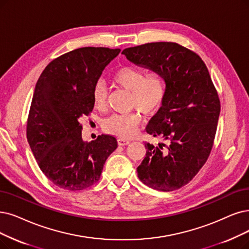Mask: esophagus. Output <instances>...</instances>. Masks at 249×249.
<instances>
[{"instance_id":"esophagus-1","label":"esophagus","mask_w":249,"mask_h":249,"mask_svg":"<svg viewBox=\"0 0 249 249\" xmlns=\"http://www.w3.org/2000/svg\"><path fill=\"white\" fill-rule=\"evenodd\" d=\"M117 144H118L119 146H125V145H127V144H130V141L125 140V139L119 138V139H117Z\"/></svg>"}]
</instances>
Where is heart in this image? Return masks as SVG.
I'll list each match as a JSON object with an SVG mask.
<instances>
[{"mask_svg": "<svg viewBox=\"0 0 249 249\" xmlns=\"http://www.w3.org/2000/svg\"><path fill=\"white\" fill-rule=\"evenodd\" d=\"M111 79L117 87L131 92V108H137L145 115H153L161 107L165 97V81L160 72L146 74L134 66H122L112 74ZM107 89L98 82L92 91V100L96 109L104 111L107 107ZM141 115L138 111L113 114L103 124L104 131L124 139H131L138 133Z\"/></svg>", "mask_w": 249, "mask_h": 249, "instance_id": "b5f03b06", "label": "heart"}]
</instances>
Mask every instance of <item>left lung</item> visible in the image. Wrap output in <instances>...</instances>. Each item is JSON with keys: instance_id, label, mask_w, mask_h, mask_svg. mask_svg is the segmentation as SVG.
Instances as JSON below:
<instances>
[{"instance_id": "obj_1", "label": "left lung", "mask_w": 249, "mask_h": 249, "mask_svg": "<svg viewBox=\"0 0 249 249\" xmlns=\"http://www.w3.org/2000/svg\"><path fill=\"white\" fill-rule=\"evenodd\" d=\"M123 54L136 65L160 72L166 87L162 106L146 127L166 143L145 144L138 177L155 190H177L192 180L211 154L221 111L217 92L202 59L177 43H148Z\"/></svg>"}]
</instances>
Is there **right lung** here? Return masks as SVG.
Segmentation results:
<instances>
[{"label": "right lung", "instance_id": "1", "mask_svg": "<svg viewBox=\"0 0 249 249\" xmlns=\"http://www.w3.org/2000/svg\"><path fill=\"white\" fill-rule=\"evenodd\" d=\"M119 52L102 47L75 49L50 62L37 79L27 118V141L41 171L62 189L79 191L93 186L117 148L110 135L83 141L79 121L93 111V88Z\"/></svg>", "mask_w": 249, "mask_h": 249}]
</instances>
